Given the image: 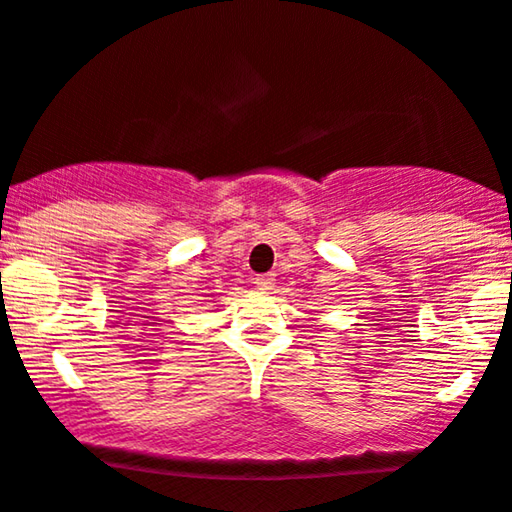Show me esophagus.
<instances>
[{
    "mask_svg": "<svg viewBox=\"0 0 512 512\" xmlns=\"http://www.w3.org/2000/svg\"><path fill=\"white\" fill-rule=\"evenodd\" d=\"M255 283H257V288H260V290H271V288H274V274L257 276Z\"/></svg>",
    "mask_w": 512,
    "mask_h": 512,
    "instance_id": "obj_1",
    "label": "esophagus"
}]
</instances>
